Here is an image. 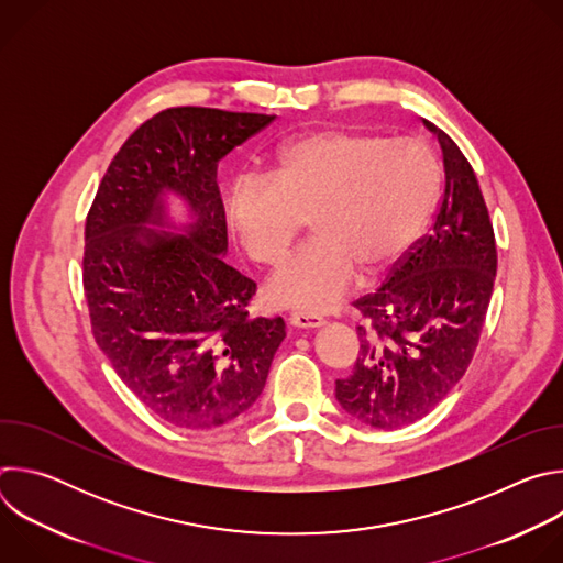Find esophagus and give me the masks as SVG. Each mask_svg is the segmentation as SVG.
I'll return each mask as SVG.
<instances>
[{
	"label": "esophagus",
	"instance_id": "esophagus-1",
	"mask_svg": "<svg viewBox=\"0 0 563 563\" xmlns=\"http://www.w3.org/2000/svg\"><path fill=\"white\" fill-rule=\"evenodd\" d=\"M289 325L291 328H298V330H313V328H320L325 325V320L316 316V313H309V311H294L289 313Z\"/></svg>",
	"mask_w": 563,
	"mask_h": 563
}]
</instances>
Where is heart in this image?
Segmentation results:
<instances>
[{
  "label": "heart",
  "mask_w": 563,
  "mask_h": 563,
  "mask_svg": "<svg viewBox=\"0 0 563 563\" xmlns=\"http://www.w3.org/2000/svg\"><path fill=\"white\" fill-rule=\"evenodd\" d=\"M439 185V159L421 140L323 129L289 140L267 180L240 178L227 216L261 265H278L309 218L316 240L269 280L267 298L325 311L350 291L361 267L378 274L410 252Z\"/></svg>",
  "instance_id": "heart-1"
}]
</instances>
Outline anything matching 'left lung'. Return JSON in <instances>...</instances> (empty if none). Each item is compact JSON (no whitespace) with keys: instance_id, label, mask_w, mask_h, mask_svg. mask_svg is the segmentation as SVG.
<instances>
[{"instance_id":"obj_1","label":"left lung","mask_w":563,"mask_h":563,"mask_svg":"<svg viewBox=\"0 0 563 563\" xmlns=\"http://www.w3.org/2000/svg\"><path fill=\"white\" fill-rule=\"evenodd\" d=\"M439 137L443 196L430 233L391 265L385 283L354 309L361 352L336 400L356 421L394 430L434 410L465 374L484 330L497 274L490 213L467 157L454 140Z\"/></svg>"}]
</instances>
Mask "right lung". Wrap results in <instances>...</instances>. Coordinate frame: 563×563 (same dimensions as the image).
Instances as JSON below:
<instances>
[{
  "instance_id": "right-lung-1",
  "label": "right lung",
  "mask_w": 563,
  "mask_h": 563,
  "mask_svg": "<svg viewBox=\"0 0 563 563\" xmlns=\"http://www.w3.org/2000/svg\"><path fill=\"white\" fill-rule=\"evenodd\" d=\"M274 115L174 107L140 124L98 187L85 227L82 283L91 332L124 385L163 421L211 430L247 412L285 339L283 318H250L256 283L227 250L216 165ZM165 190L195 222L164 223Z\"/></svg>"
}]
</instances>
